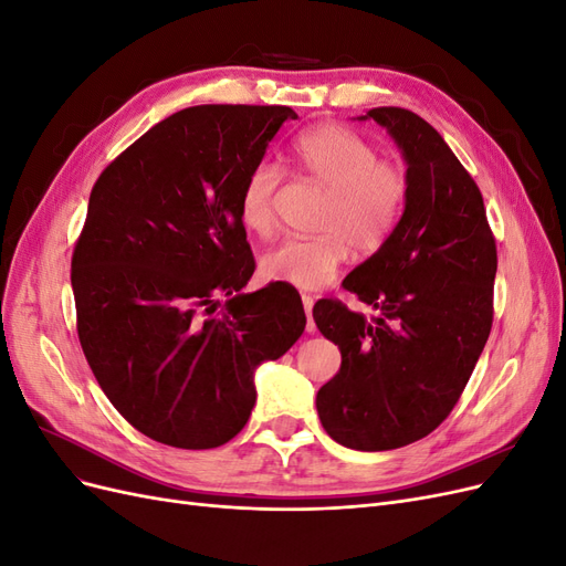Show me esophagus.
Masks as SVG:
<instances>
[{
	"mask_svg": "<svg viewBox=\"0 0 566 566\" xmlns=\"http://www.w3.org/2000/svg\"><path fill=\"white\" fill-rule=\"evenodd\" d=\"M302 306H304V314H306V333H314L316 331V323H314V316H312L314 300L310 295H302Z\"/></svg>",
	"mask_w": 566,
	"mask_h": 566,
	"instance_id": "1",
	"label": "esophagus"
}]
</instances>
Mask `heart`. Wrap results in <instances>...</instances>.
<instances>
[{"label": "heart", "instance_id": "b5f03b06", "mask_svg": "<svg viewBox=\"0 0 566 566\" xmlns=\"http://www.w3.org/2000/svg\"><path fill=\"white\" fill-rule=\"evenodd\" d=\"M290 150L302 172L328 191L316 224L323 233L285 238L264 252L260 271L271 283L318 290L349 262L352 248L375 252L389 241L403 217L410 179L403 165L378 158V148L368 139L339 125L302 132ZM281 181V169L271 163L250 169L238 198L248 231H271Z\"/></svg>", "mask_w": 566, "mask_h": 566}]
</instances>
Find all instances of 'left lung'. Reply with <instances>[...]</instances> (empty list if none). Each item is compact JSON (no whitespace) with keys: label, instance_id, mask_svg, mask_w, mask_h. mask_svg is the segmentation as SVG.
<instances>
[{"label":"left lung","instance_id":"8db88e82","mask_svg":"<svg viewBox=\"0 0 566 566\" xmlns=\"http://www.w3.org/2000/svg\"><path fill=\"white\" fill-rule=\"evenodd\" d=\"M368 117L401 148L410 193L397 231L342 283L375 314L314 306L342 354L316 408L342 447L389 451L434 432L458 403L491 333L499 254L482 191L441 134L406 108Z\"/></svg>","mask_w":566,"mask_h":566}]
</instances>
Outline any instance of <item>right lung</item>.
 Returning a JSON list of instances; mask_svg holds the SVG:
<instances>
[{"label":"right lung","mask_w":566,"mask_h":566,"mask_svg":"<svg viewBox=\"0 0 566 566\" xmlns=\"http://www.w3.org/2000/svg\"><path fill=\"white\" fill-rule=\"evenodd\" d=\"M287 119V106L184 108L92 188L71 271L80 345L117 413L167 447L231 441L252 413L254 368L304 333L295 287L241 293L254 256L238 198Z\"/></svg>","instance_id":"add662e5"}]
</instances>
